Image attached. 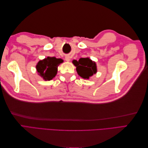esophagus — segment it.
I'll return each mask as SVG.
<instances>
[{
    "instance_id": "34e87169",
    "label": "esophagus",
    "mask_w": 148,
    "mask_h": 148,
    "mask_svg": "<svg viewBox=\"0 0 148 148\" xmlns=\"http://www.w3.org/2000/svg\"><path fill=\"white\" fill-rule=\"evenodd\" d=\"M70 57H69V56H66L65 57V60L66 61H67V62H69L70 61Z\"/></svg>"
}]
</instances>
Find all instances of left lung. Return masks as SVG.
<instances>
[{
  "mask_svg": "<svg viewBox=\"0 0 148 148\" xmlns=\"http://www.w3.org/2000/svg\"><path fill=\"white\" fill-rule=\"evenodd\" d=\"M73 64L77 67L78 74L84 79H89L97 72L96 64L89 58H80L78 61L73 60Z\"/></svg>",
  "mask_w": 148,
  "mask_h": 148,
  "instance_id": "8db88e82",
  "label": "left lung"
}]
</instances>
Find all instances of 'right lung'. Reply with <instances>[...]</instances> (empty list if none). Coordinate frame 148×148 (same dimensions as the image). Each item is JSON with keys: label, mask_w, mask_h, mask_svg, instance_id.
Here are the masks:
<instances>
[{"label": "right lung", "mask_w": 148, "mask_h": 148, "mask_svg": "<svg viewBox=\"0 0 148 148\" xmlns=\"http://www.w3.org/2000/svg\"><path fill=\"white\" fill-rule=\"evenodd\" d=\"M63 62L64 60L61 59L47 57L42 60H39L36 68L39 76L46 81H49L56 77L58 66Z\"/></svg>", "instance_id": "add662e5"}]
</instances>
